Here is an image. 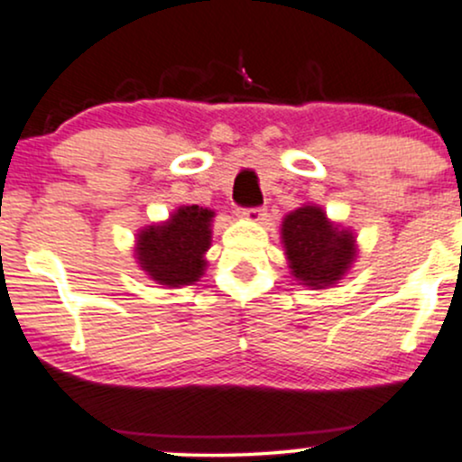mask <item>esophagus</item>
I'll list each match as a JSON object with an SVG mask.
<instances>
[{
  "instance_id": "34e87169",
  "label": "esophagus",
  "mask_w": 462,
  "mask_h": 462,
  "mask_svg": "<svg viewBox=\"0 0 462 462\" xmlns=\"http://www.w3.org/2000/svg\"><path fill=\"white\" fill-rule=\"evenodd\" d=\"M265 215L267 212L263 210V208H243V210H239L241 219L252 221V223H261L263 219H265Z\"/></svg>"
}]
</instances>
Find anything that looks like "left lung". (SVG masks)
Returning <instances> with one entry per match:
<instances>
[{"instance_id": "8db88e82", "label": "left lung", "mask_w": 462, "mask_h": 462, "mask_svg": "<svg viewBox=\"0 0 462 462\" xmlns=\"http://www.w3.org/2000/svg\"><path fill=\"white\" fill-rule=\"evenodd\" d=\"M281 243L291 276L311 289H328L342 281L359 252L351 227L328 219L318 204H302L285 215Z\"/></svg>"}]
</instances>
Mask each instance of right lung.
Segmentation results:
<instances>
[{
	"instance_id": "1",
	"label": "right lung",
	"mask_w": 462,
	"mask_h": 462,
	"mask_svg": "<svg viewBox=\"0 0 462 462\" xmlns=\"http://www.w3.org/2000/svg\"><path fill=\"white\" fill-rule=\"evenodd\" d=\"M215 212L201 206H180L166 221L151 223L135 235L134 256L157 285H192L206 272Z\"/></svg>"
}]
</instances>
